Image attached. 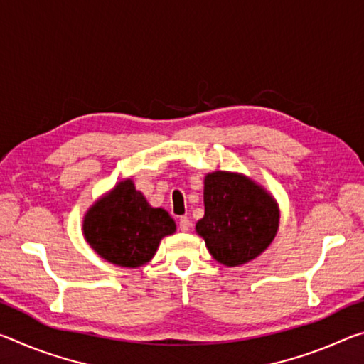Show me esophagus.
I'll use <instances>...</instances> for the list:
<instances>
[{
    "label": "esophagus",
    "mask_w": 364,
    "mask_h": 364,
    "mask_svg": "<svg viewBox=\"0 0 364 364\" xmlns=\"http://www.w3.org/2000/svg\"><path fill=\"white\" fill-rule=\"evenodd\" d=\"M178 226H180V230H181L183 232L189 231V228H191V221H189V218H188V217H181V218H180V221H178Z\"/></svg>",
    "instance_id": "esophagus-1"
}]
</instances>
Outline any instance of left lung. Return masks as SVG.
I'll return each mask as SVG.
<instances>
[{"label":"left lung","instance_id":"8db88e82","mask_svg":"<svg viewBox=\"0 0 364 364\" xmlns=\"http://www.w3.org/2000/svg\"><path fill=\"white\" fill-rule=\"evenodd\" d=\"M204 217L196 232L218 263L241 267L262 255L279 230V205L254 178L215 170L204 176Z\"/></svg>","mask_w":364,"mask_h":364}]
</instances>
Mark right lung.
<instances>
[{"instance_id": "add662e5", "label": "right lung", "mask_w": 364, "mask_h": 364, "mask_svg": "<svg viewBox=\"0 0 364 364\" xmlns=\"http://www.w3.org/2000/svg\"><path fill=\"white\" fill-rule=\"evenodd\" d=\"M83 237L104 260L123 268L149 263L176 223L167 210L152 207L144 194L125 178L102 194L83 217Z\"/></svg>"}]
</instances>
